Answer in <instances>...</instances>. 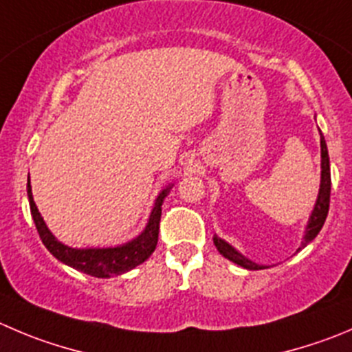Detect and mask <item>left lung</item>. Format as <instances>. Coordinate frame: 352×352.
Here are the masks:
<instances>
[{"label": "left lung", "instance_id": "8db88e82", "mask_svg": "<svg viewBox=\"0 0 352 352\" xmlns=\"http://www.w3.org/2000/svg\"><path fill=\"white\" fill-rule=\"evenodd\" d=\"M320 146H321V182H320V192H318L316 204L313 207V212H311L309 219L306 224V232H304V239L300 242V247L297 250L304 249L309 242H313L316 239V235L320 233V230L323 228L324 219H327V214H329V206H330V188H332V179H330V159H329V148H327V142H324L323 135L320 131ZM214 245L219 250V254L226 259H230L232 263L239 264V266L245 267V270L256 271V270H264L263 264H257L254 261H250L249 257L243 256L242 252L235 249L233 245H230L226 240H223L221 236L214 235Z\"/></svg>", "mask_w": 352, "mask_h": 352}]
</instances>
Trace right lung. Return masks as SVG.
<instances>
[{"label":"right lung","mask_w":352,"mask_h":352,"mask_svg":"<svg viewBox=\"0 0 352 352\" xmlns=\"http://www.w3.org/2000/svg\"><path fill=\"white\" fill-rule=\"evenodd\" d=\"M173 186L174 183H170V185H167L166 188L157 195L145 230H143L136 239L116 247H86V249H74V247L65 245V243L60 242V240L50 232L45 219H43V216L39 214L34 202V197H32L31 179H28V197L29 206H31L32 219H34L39 236H41L46 249L53 254V257H56L60 263L67 264V266L74 267V270H78L86 274H91V276H96V278H112V276H119V274L122 273H128V271H131L133 267L145 263V261L152 256V252L157 247V240H159V223L160 214H162L164 199L169 195Z\"/></svg>","instance_id":"obj_1"}]
</instances>
